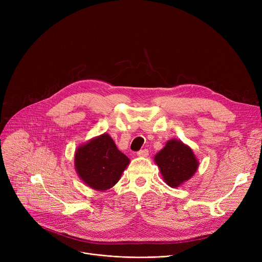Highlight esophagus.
Returning a JSON list of instances; mask_svg holds the SVG:
<instances>
[{
	"mask_svg": "<svg viewBox=\"0 0 262 262\" xmlns=\"http://www.w3.org/2000/svg\"><path fill=\"white\" fill-rule=\"evenodd\" d=\"M137 155H138L139 157H146L148 155V149L144 148V149H140L138 153H137Z\"/></svg>",
	"mask_w": 262,
	"mask_h": 262,
	"instance_id": "esophagus-1",
	"label": "esophagus"
}]
</instances>
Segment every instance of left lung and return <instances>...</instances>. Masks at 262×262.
<instances>
[{"label": "left lung", "mask_w": 262, "mask_h": 262, "mask_svg": "<svg viewBox=\"0 0 262 262\" xmlns=\"http://www.w3.org/2000/svg\"><path fill=\"white\" fill-rule=\"evenodd\" d=\"M155 162L161 175L170 187L176 188L193 176L199 167V161L188 145L181 140H169L156 154Z\"/></svg>", "instance_id": "obj_1"}]
</instances>
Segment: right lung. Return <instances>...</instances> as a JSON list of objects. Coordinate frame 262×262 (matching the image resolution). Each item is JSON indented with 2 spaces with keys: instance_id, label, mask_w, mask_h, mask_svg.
I'll return each mask as SVG.
<instances>
[{
  "instance_id": "obj_1",
  "label": "right lung",
  "mask_w": 262,
  "mask_h": 262,
  "mask_svg": "<svg viewBox=\"0 0 262 262\" xmlns=\"http://www.w3.org/2000/svg\"><path fill=\"white\" fill-rule=\"evenodd\" d=\"M128 163V157L120 152L108 134L95 137L75 152V170L80 180L98 191L114 187Z\"/></svg>"
}]
</instances>
